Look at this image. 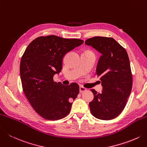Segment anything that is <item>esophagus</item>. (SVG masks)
<instances>
[{
    "mask_svg": "<svg viewBox=\"0 0 147 147\" xmlns=\"http://www.w3.org/2000/svg\"><path fill=\"white\" fill-rule=\"evenodd\" d=\"M85 90H87V88H85V87H82V86H80V92L82 93L83 92H85Z\"/></svg>",
    "mask_w": 147,
    "mask_h": 147,
    "instance_id": "1",
    "label": "esophagus"
}]
</instances>
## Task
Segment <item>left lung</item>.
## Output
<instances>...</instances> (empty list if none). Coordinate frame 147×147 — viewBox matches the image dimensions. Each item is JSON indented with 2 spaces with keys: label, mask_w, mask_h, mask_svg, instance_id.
<instances>
[{
  "label": "left lung",
  "mask_w": 147,
  "mask_h": 147,
  "mask_svg": "<svg viewBox=\"0 0 147 147\" xmlns=\"http://www.w3.org/2000/svg\"><path fill=\"white\" fill-rule=\"evenodd\" d=\"M85 45L101 53L96 69L102 90L92 89L94 99L89 102L91 113L97 119L111 120L124 109L131 94L133 78L127 51L111 37H94Z\"/></svg>",
  "instance_id": "obj_1"
}]
</instances>
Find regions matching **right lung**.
<instances>
[{"label":"right lung","mask_w":147,"mask_h":147,"mask_svg":"<svg viewBox=\"0 0 147 147\" xmlns=\"http://www.w3.org/2000/svg\"><path fill=\"white\" fill-rule=\"evenodd\" d=\"M83 42L81 39L48 36L37 37L26 48L20 67L23 90L36 113L44 119L59 120L70 112L79 85L55 82L53 76L61 71L66 53Z\"/></svg>","instance_id":"1"}]
</instances>
